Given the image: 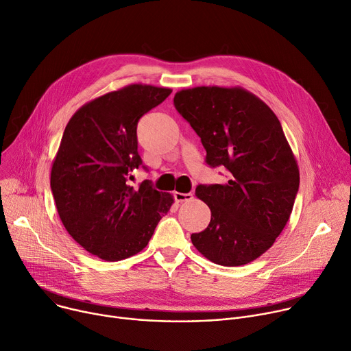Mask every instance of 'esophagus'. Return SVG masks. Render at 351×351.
<instances>
[{"label":"esophagus","mask_w":351,"mask_h":351,"mask_svg":"<svg viewBox=\"0 0 351 351\" xmlns=\"http://www.w3.org/2000/svg\"><path fill=\"white\" fill-rule=\"evenodd\" d=\"M173 197L178 203H182V202H190L193 199V195L192 193H180V192H175L173 193Z\"/></svg>","instance_id":"obj_1"}]
</instances>
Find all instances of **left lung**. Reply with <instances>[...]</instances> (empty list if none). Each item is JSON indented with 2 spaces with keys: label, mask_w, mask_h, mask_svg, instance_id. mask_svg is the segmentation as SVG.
<instances>
[{
  "label": "left lung",
  "mask_w": 351,
  "mask_h": 351,
  "mask_svg": "<svg viewBox=\"0 0 351 351\" xmlns=\"http://www.w3.org/2000/svg\"><path fill=\"white\" fill-rule=\"evenodd\" d=\"M173 105L200 137L206 164L228 171L227 183L196 187L211 219L190 238L215 265H247L271 247L298 193L300 171L282 127L263 101L242 88L182 89Z\"/></svg>",
  "instance_id": "obj_1"
}]
</instances>
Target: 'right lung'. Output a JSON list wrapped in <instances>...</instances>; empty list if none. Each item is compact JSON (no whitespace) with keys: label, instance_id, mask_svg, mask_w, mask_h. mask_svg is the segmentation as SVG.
I'll return each mask as SVG.
<instances>
[{"label":"right lung","instance_id":"obj_1","mask_svg":"<svg viewBox=\"0 0 351 351\" xmlns=\"http://www.w3.org/2000/svg\"><path fill=\"white\" fill-rule=\"evenodd\" d=\"M172 89L133 84L78 109L66 125L50 187L62 226L85 250L108 262L141 252L173 197L149 180L130 186L143 167L137 124ZM145 169V167H143Z\"/></svg>","mask_w":351,"mask_h":351}]
</instances>
